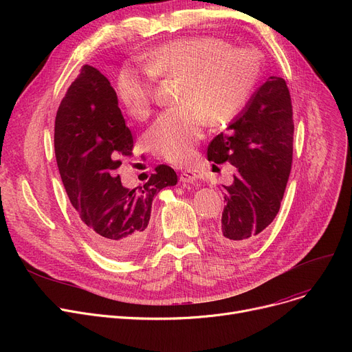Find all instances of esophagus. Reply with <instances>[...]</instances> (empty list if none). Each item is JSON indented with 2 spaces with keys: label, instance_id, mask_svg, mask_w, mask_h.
<instances>
[{
  "label": "esophagus",
  "instance_id": "34e87169",
  "mask_svg": "<svg viewBox=\"0 0 352 352\" xmlns=\"http://www.w3.org/2000/svg\"><path fill=\"white\" fill-rule=\"evenodd\" d=\"M179 179L182 182H195V181L201 179V174L198 171H195V170H186V171L181 173Z\"/></svg>",
  "mask_w": 352,
  "mask_h": 352
}]
</instances>
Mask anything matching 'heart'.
Wrapping results in <instances>:
<instances>
[{
	"mask_svg": "<svg viewBox=\"0 0 352 352\" xmlns=\"http://www.w3.org/2000/svg\"><path fill=\"white\" fill-rule=\"evenodd\" d=\"M145 67L124 65L117 77V94L135 118L150 114L154 77H181L177 102L146 131L153 153L173 164H187L202 140L207 121L219 126L234 120L251 100L260 80L258 55L232 48L214 36H194L165 43L145 57Z\"/></svg>",
	"mask_w": 352,
	"mask_h": 352,
	"instance_id": "b5f03b06",
	"label": "heart"
}]
</instances>
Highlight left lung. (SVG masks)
<instances>
[{
    "instance_id": "obj_1",
    "label": "left lung",
    "mask_w": 352,
    "mask_h": 352,
    "mask_svg": "<svg viewBox=\"0 0 352 352\" xmlns=\"http://www.w3.org/2000/svg\"><path fill=\"white\" fill-rule=\"evenodd\" d=\"M292 102L285 80L270 77L247 107L208 145V160L234 165L224 186L226 208L215 227L217 243L243 250L263 236L281 207L292 165Z\"/></svg>"
}]
</instances>
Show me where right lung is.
Instances as JSON below:
<instances>
[{
  "mask_svg": "<svg viewBox=\"0 0 352 352\" xmlns=\"http://www.w3.org/2000/svg\"><path fill=\"white\" fill-rule=\"evenodd\" d=\"M54 146L67 195L89 241L116 260L138 254L153 198L175 186L177 174L160 164L140 188L122 186L118 168L133 155L134 138L114 88L97 68L84 65L67 89L55 117Z\"/></svg>",
  "mask_w": 352,
  "mask_h": 352,
  "instance_id": "add662e5",
  "label": "right lung"
}]
</instances>
